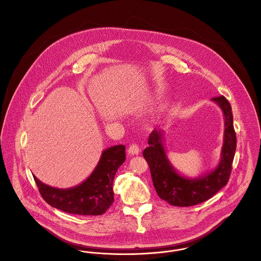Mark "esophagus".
<instances>
[{
	"instance_id": "obj_1",
	"label": "esophagus",
	"mask_w": 261,
	"mask_h": 261,
	"mask_svg": "<svg viewBox=\"0 0 261 261\" xmlns=\"http://www.w3.org/2000/svg\"><path fill=\"white\" fill-rule=\"evenodd\" d=\"M127 152H128L129 155L135 156V155H139L140 149H139V147H138L137 145H130L129 148H128V150H127Z\"/></svg>"
}]
</instances>
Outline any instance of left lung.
I'll return each mask as SVG.
<instances>
[{
	"label": "left lung",
	"mask_w": 261,
	"mask_h": 261,
	"mask_svg": "<svg viewBox=\"0 0 261 261\" xmlns=\"http://www.w3.org/2000/svg\"><path fill=\"white\" fill-rule=\"evenodd\" d=\"M224 115V139L218 165L197 177L180 173L170 162L165 148V133L155 128L150 135L149 147L143 156L149 164L157 194L174 206H190L203 202L223 188L230 177L236 151V134L233 125L232 107L224 96L211 99Z\"/></svg>",
	"instance_id": "left-lung-1"
}]
</instances>
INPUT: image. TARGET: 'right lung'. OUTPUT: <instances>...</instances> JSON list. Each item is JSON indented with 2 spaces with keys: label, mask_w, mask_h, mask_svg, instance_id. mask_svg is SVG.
Returning <instances> with one entry per match:
<instances>
[{
  "label": "right lung",
  "mask_w": 261,
  "mask_h": 261,
  "mask_svg": "<svg viewBox=\"0 0 261 261\" xmlns=\"http://www.w3.org/2000/svg\"><path fill=\"white\" fill-rule=\"evenodd\" d=\"M125 161V147L117 145L105 149L92 171L80 184L71 188H57L33 178L43 199L53 207L82 216H100L112 204L113 179Z\"/></svg>",
  "instance_id": "add662e5"
}]
</instances>
